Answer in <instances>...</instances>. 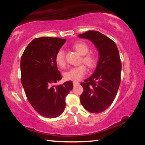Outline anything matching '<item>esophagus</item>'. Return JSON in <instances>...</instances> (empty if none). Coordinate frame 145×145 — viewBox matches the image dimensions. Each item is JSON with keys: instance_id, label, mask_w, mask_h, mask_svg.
<instances>
[{"instance_id": "obj_1", "label": "esophagus", "mask_w": 145, "mask_h": 145, "mask_svg": "<svg viewBox=\"0 0 145 145\" xmlns=\"http://www.w3.org/2000/svg\"><path fill=\"white\" fill-rule=\"evenodd\" d=\"M73 86H76V85H78L79 84V82H73Z\"/></svg>"}]
</instances>
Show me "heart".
I'll return each instance as SVG.
<instances>
[{
  "label": "heart",
  "mask_w": 145,
  "mask_h": 145,
  "mask_svg": "<svg viewBox=\"0 0 145 145\" xmlns=\"http://www.w3.org/2000/svg\"><path fill=\"white\" fill-rule=\"evenodd\" d=\"M74 48L80 55L83 56L82 61L88 68H92L96 65L97 59L94 55L88 53L89 48L86 43L84 42H78L73 45ZM56 62L57 65L61 67H65L66 65L65 61V52L63 48L58 50L56 55ZM87 70L84 65H80L77 67L71 68L64 73V77L67 80L72 81H79L84 77L86 74Z\"/></svg>",
  "instance_id": "b5f03b06"
}]
</instances>
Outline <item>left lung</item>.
Listing matches in <instances>:
<instances>
[{
	"mask_svg": "<svg viewBox=\"0 0 145 145\" xmlns=\"http://www.w3.org/2000/svg\"><path fill=\"white\" fill-rule=\"evenodd\" d=\"M79 38L90 40L99 51V58L94 73L82 82V106L92 113H100L113 102L121 81V63L113 41L99 31H89Z\"/></svg>",
	"mask_w": 145,
	"mask_h": 145,
	"instance_id": "obj_1",
	"label": "left lung"
}]
</instances>
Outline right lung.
I'll use <instances>...</instances> for the list:
<instances>
[{
    "mask_svg": "<svg viewBox=\"0 0 145 145\" xmlns=\"http://www.w3.org/2000/svg\"><path fill=\"white\" fill-rule=\"evenodd\" d=\"M65 39L41 37L33 40L21 57V82L27 99L42 116L54 118L65 109V98L73 83L54 85L62 78L56 62V55Z\"/></svg>",
    "mask_w": 145,
    "mask_h": 145,
    "instance_id": "obj_1",
    "label": "right lung"
}]
</instances>
